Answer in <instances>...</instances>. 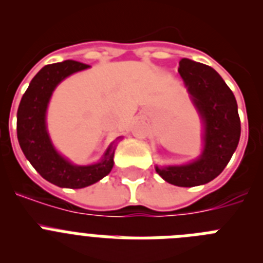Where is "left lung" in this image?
Instances as JSON below:
<instances>
[{"instance_id": "8db88e82", "label": "left lung", "mask_w": 263, "mask_h": 263, "mask_svg": "<svg viewBox=\"0 0 263 263\" xmlns=\"http://www.w3.org/2000/svg\"><path fill=\"white\" fill-rule=\"evenodd\" d=\"M178 71L203 118L204 150L192 163L155 170L171 184L195 187L210 183L227 167L240 141L241 122L233 92L212 67L182 59Z\"/></svg>"}]
</instances>
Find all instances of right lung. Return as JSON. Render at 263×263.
Masks as SVG:
<instances>
[{
  "mask_svg": "<svg viewBox=\"0 0 263 263\" xmlns=\"http://www.w3.org/2000/svg\"><path fill=\"white\" fill-rule=\"evenodd\" d=\"M88 67L75 60L45 66L34 76L18 106L17 137L23 154L42 178L58 187H88L108 175L113 167V145L109 146L99 163L73 166L58 154L46 129V109L52 90L63 79Z\"/></svg>",
  "mask_w": 263,
  "mask_h": 263,
  "instance_id": "obj_1",
  "label": "right lung"
}]
</instances>
